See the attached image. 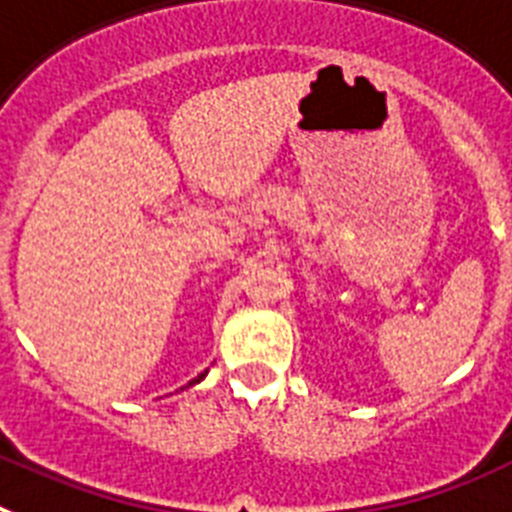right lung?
<instances>
[{
  "label": "right lung",
  "mask_w": 512,
  "mask_h": 512,
  "mask_svg": "<svg viewBox=\"0 0 512 512\" xmlns=\"http://www.w3.org/2000/svg\"><path fill=\"white\" fill-rule=\"evenodd\" d=\"M206 373H208V371H203V373H201V376H198V379H193V381H190V384H188V386H193V384H198V381H203V376H206Z\"/></svg>",
  "instance_id": "obj_1"
}]
</instances>
